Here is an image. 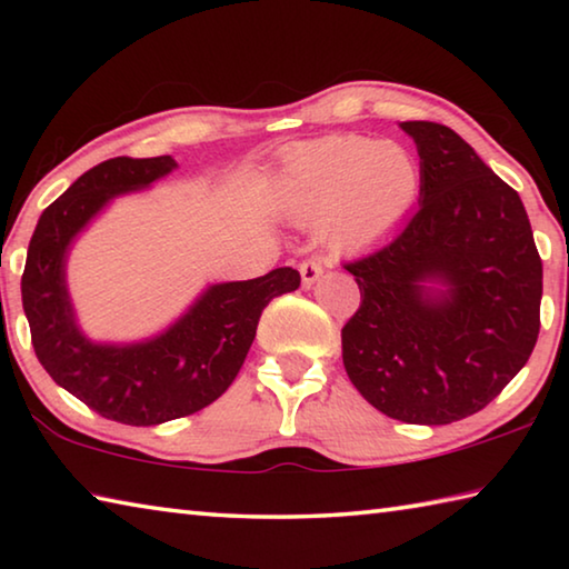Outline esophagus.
Segmentation results:
<instances>
[{
  "label": "esophagus",
  "mask_w": 569,
  "mask_h": 569,
  "mask_svg": "<svg viewBox=\"0 0 569 569\" xmlns=\"http://www.w3.org/2000/svg\"><path fill=\"white\" fill-rule=\"evenodd\" d=\"M298 271H301L303 288H311L316 281H319V276L323 273V266L319 261H313V258H308V261L298 266Z\"/></svg>",
  "instance_id": "obj_1"
}]
</instances>
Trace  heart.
Listing matches in <instances>:
<instances>
[{"label":"heart","instance_id":"heart-1","mask_svg":"<svg viewBox=\"0 0 569 569\" xmlns=\"http://www.w3.org/2000/svg\"><path fill=\"white\" fill-rule=\"evenodd\" d=\"M419 190V162L399 142L329 134L288 162L281 208L301 226L326 223L331 248L361 250L409 213Z\"/></svg>","mask_w":569,"mask_h":569}]
</instances>
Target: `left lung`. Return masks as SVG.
I'll return each instance as SVG.
<instances>
[{"label": "left lung", "mask_w": 569, "mask_h": 569, "mask_svg": "<svg viewBox=\"0 0 569 569\" xmlns=\"http://www.w3.org/2000/svg\"><path fill=\"white\" fill-rule=\"evenodd\" d=\"M401 130L419 150L421 203L397 238L343 266L361 291L343 366L381 413L437 427L485 409L527 363L542 261L517 190L469 142L427 120Z\"/></svg>", "instance_id": "1"}]
</instances>
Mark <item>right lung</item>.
Listing matches in <instances>:
<instances>
[{
    "instance_id": "right-lung-1",
    "label": "right lung",
    "mask_w": 569,
    "mask_h": 569,
    "mask_svg": "<svg viewBox=\"0 0 569 569\" xmlns=\"http://www.w3.org/2000/svg\"><path fill=\"white\" fill-rule=\"evenodd\" d=\"M176 166L170 156L112 158L84 172L44 208L22 273V306L44 371L100 417L130 427L190 417L213 403L238 377L263 308L301 286L293 268H276L210 286L150 341L110 346L82 336L64 283L67 248L114 196L148 188Z\"/></svg>"
}]
</instances>
